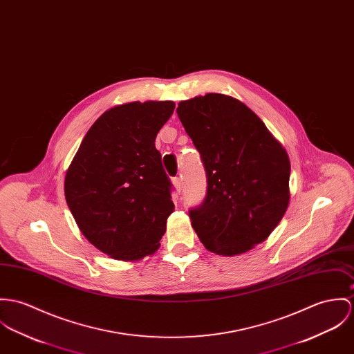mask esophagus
<instances>
[{
	"instance_id": "obj_1",
	"label": "esophagus",
	"mask_w": 354,
	"mask_h": 354,
	"mask_svg": "<svg viewBox=\"0 0 354 354\" xmlns=\"http://www.w3.org/2000/svg\"><path fill=\"white\" fill-rule=\"evenodd\" d=\"M171 183H173V185H174V188L177 189V192H181V180L178 178V177H174L173 180H171Z\"/></svg>"
}]
</instances>
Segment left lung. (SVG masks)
<instances>
[{"instance_id": "1", "label": "left lung", "mask_w": 354, "mask_h": 354, "mask_svg": "<svg viewBox=\"0 0 354 354\" xmlns=\"http://www.w3.org/2000/svg\"><path fill=\"white\" fill-rule=\"evenodd\" d=\"M177 113L207 173L205 200L189 212L197 236L219 256L252 250L272 234L288 208L286 149L234 97H193L178 102Z\"/></svg>"}]
</instances>
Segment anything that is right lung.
<instances>
[{"instance_id": "1", "label": "right lung", "mask_w": 354, "mask_h": 354, "mask_svg": "<svg viewBox=\"0 0 354 354\" xmlns=\"http://www.w3.org/2000/svg\"><path fill=\"white\" fill-rule=\"evenodd\" d=\"M173 101H132L105 111L86 132L64 177L82 235L120 261L154 254L174 211L156 138Z\"/></svg>"}]
</instances>
